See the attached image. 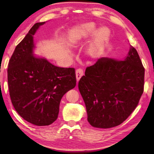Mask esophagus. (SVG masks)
Segmentation results:
<instances>
[{"instance_id": "34e87169", "label": "esophagus", "mask_w": 154, "mask_h": 154, "mask_svg": "<svg viewBox=\"0 0 154 154\" xmlns=\"http://www.w3.org/2000/svg\"><path fill=\"white\" fill-rule=\"evenodd\" d=\"M82 75H83V69H81V68H79V69H78L76 71H75V76H76L77 82L79 81V80L80 79V78L82 76Z\"/></svg>"}]
</instances>
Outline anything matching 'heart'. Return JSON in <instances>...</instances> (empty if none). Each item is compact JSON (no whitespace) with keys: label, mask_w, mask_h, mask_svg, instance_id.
<instances>
[{"label":"heart","mask_w":154,"mask_h":154,"mask_svg":"<svg viewBox=\"0 0 154 154\" xmlns=\"http://www.w3.org/2000/svg\"><path fill=\"white\" fill-rule=\"evenodd\" d=\"M95 29L96 26L93 22H86L75 26L69 31L67 35L68 42L74 46L79 44L86 40L95 31ZM109 37L110 31L108 28L102 26L96 30L88 50V52L91 56L96 55Z\"/></svg>","instance_id":"1"}]
</instances>
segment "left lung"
<instances>
[{"mask_svg": "<svg viewBox=\"0 0 154 154\" xmlns=\"http://www.w3.org/2000/svg\"><path fill=\"white\" fill-rule=\"evenodd\" d=\"M123 60L99 59L86 68L85 75L79 80L87 120L92 126H117L138 104L144 91L145 68L132 46Z\"/></svg>", "mask_w": 154, "mask_h": 154, "instance_id": "obj_1", "label": "left lung"}]
</instances>
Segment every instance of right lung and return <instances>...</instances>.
<instances>
[{"label":"right lung","instance_id":"obj_1","mask_svg":"<svg viewBox=\"0 0 154 154\" xmlns=\"http://www.w3.org/2000/svg\"><path fill=\"white\" fill-rule=\"evenodd\" d=\"M44 23L35 24L17 45L7 69L9 95L15 110L26 122L38 126L57 120L62 97L76 85L74 68L54 66L32 55L33 35Z\"/></svg>","mask_w":154,"mask_h":154}]
</instances>
